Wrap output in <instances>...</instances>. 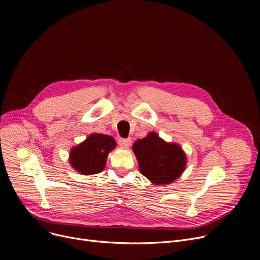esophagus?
Wrapping results in <instances>:
<instances>
[{
	"label": "esophagus",
	"instance_id": "obj_1",
	"mask_svg": "<svg viewBox=\"0 0 260 260\" xmlns=\"http://www.w3.org/2000/svg\"><path fill=\"white\" fill-rule=\"evenodd\" d=\"M119 144L123 148H128L131 145V139H119Z\"/></svg>",
	"mask_w": 260,
	"mask_h": 260
}]
</instances>
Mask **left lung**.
Masks as SVG:
<instances>
[{
  "label": "left lung",
  "instance_id": "1",
  "mask_svg": "<svg viewBox=\"0 0 260 260\" xmlns=\"http://www.w3.org/2000/svg\"><path fill=\"white\" fill-rule=\"evenodd\" d=\"M133 152L140 173L155 185L176 181L186 168V155L178 143L167 142L156 132L136 140Z\"/></svg>",
  "mask_w": 260,
  "mask_h": 260
}]
</instances>
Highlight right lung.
Instances as JSON below:
<instances>
[{
  "label": "right lung",
  "mask_w": 260,
  "mask_h": 260,
  "mask_svg": "<svg viewBox=\"0 0 260 260\" xmlns=\"http://www.w3.org/2000/svg\"><path fill=\"white\" fill-rule=\"evenodd\" d=\"M116 145L112 136L92 133L83 142L72 147L68 161L81 175L98 174L104 170L107 156Z\"/></svg>",
  "instance_id": "1"
}]
</instances>
